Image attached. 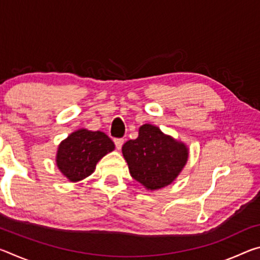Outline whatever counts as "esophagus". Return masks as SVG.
Instances as JSON below:
<instances>
[{
	"label": "esophagus",
	"mask_w": 260,
	"mask_h": 260,
	"mask_svg": "<svg viewBox=\"0 0 260 260\" xmlns=\"http://www.w3.org/2000/svg\"><path fill=\"white\" fill-rule=\"evenodd\" d=\"M114 144H116V148L118 149V150H120L122 144H124V139H114Z\"/></svg>",
	"instance_id": "34e87169"
}]
</instances>
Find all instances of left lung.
I'll use <instances>...</instances> for the list:
<instances>
[{"instance_id": "8db88e82", "label": "left lung", "mask_w": 260, "mask_h": 260, "mask_svg": "<svg viewBox=\"0 0 260 260\" xmlns=\"http://www.w3.org/2000/svg\"><path fill=\"white\" fill-rule=\"evenodd\" d=\"M121 150L131 175L148 190L172 183L186 165L189 153L186 144L150 124L141 126L138 139L127 141Z\"/></svg>"}]
</instances>
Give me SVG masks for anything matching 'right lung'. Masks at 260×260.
<instances>
[{"mask_svg": "<svg viewBox=\"0 0 260 260\" xmlns=\"http://www.w3.org/2000/svg\"><path fill=\"white\" fill-rule=\"evenodd\" d=\"M114 149V143L103 132L78 129L61 141L56 164L70 181L77 182L94 172L96 164Z\"/></svg>", "mask_w": 260, "mask_h": 260, "instance_id": "obj_1", "label": "right lung"}]
</instances>
